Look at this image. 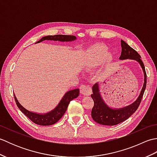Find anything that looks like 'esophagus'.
Segmentation results:
<instances>
[{
  "instance_id": "esophagus-1",
  "label": "esophagus",
  "mask_w": 157,
  "mask_h": 157,
  "mask_svg": "<svg viewBox=\"0 0 157 157\" xmlns=\"http://www.w3.org/2000/svg\"><path fill=\"white\" fill-rule=\"evenodd\" d=\"M79 89H80L81 94L84 96H89L92 92L91 86L90 85L82 84L79 87Z\"/></svg>"
}]
</instances>
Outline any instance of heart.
Segmentation results:
<instances>
[{
	"instance_id": "obj_1",
	"label": "heart",
	"mask_w": 157,
	"mask_h": 157,
	"mask_svg": "<svg viewBox=\"0 0 157 157\" xmlns=\"http://www.w3.org/2000/svg\"><path fill=\"white\" fill-rule=\"evenodd\" d=\"M107 55V48L102 45H94L88 50L86 56L88 65L96 66L101 63L106 59L109 60L111 56Z\"/></svg>"
}]
</instances>
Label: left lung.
I'll list each match as a JSON object with an SVG mask.
<instances>
[{
	"mask_svg": "<svg viewBox=\"0 0 157 157\" xmlns=\"http://www.w3.org/2000/svg\"><path fill=\"white\" fill-rule=\"evenodd\" d=\"M121 54L119 59H134L139 62L140 64L144 74V83L142 91L138 98L133 103L124 108L119 109H113L109 108L106 105L100 94L98 84L96 83L92 87L93 94L91 97L94 101V106L92 109L91 115L92 119L96 123L105 125H115L118 123H121L128 119L133 113L138 109V106L142 101V98L144 95V90L146 86V73L145 71V67L144 63L141 60V56L137 51L129 46L125 42L121 41Z\"/></svg>",
	"mask_w": 157,
	"mask_h": 157,
	"instance_id": "obj_1",
	"label": "left lung"
}]
</instances>
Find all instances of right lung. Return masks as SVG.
Masks as SVG:
<instances>
[{
	"instance_id": "right-lung-1",
	"label": "right lung",
	"mask_w": 157,
	"mask_h": 157,
	"mask_svg": "<svg viewBox=\"0 0 157 157\" xmlns=\"http://www.w3.org/2000/svg\"><path fill=\"white\" fill-rule=\"evenodd\" d=\"M76 39L75 36L71 35H55V36H46L42 38L39 41L36 43H39L42 42L46 40H55V41H61V42H69V41H73ZM79 94V89H75L72 90L67 92L63 96V98L59 102V104L56 107L52 110V111L49 112L48 113H45V114H38V113H35L33 112H30L25 109L24 107L20 105V103L18 102L17 98L14 94L15 101L16 102L17 106L20 109L23 114L26 117L31 120L34 123L40 125H51L55 124L59 120L61 119L63 115L65 114L67 109L68 107V105L69 102L73 99L78 97Z\"/></svg>"
}]
</instances>
